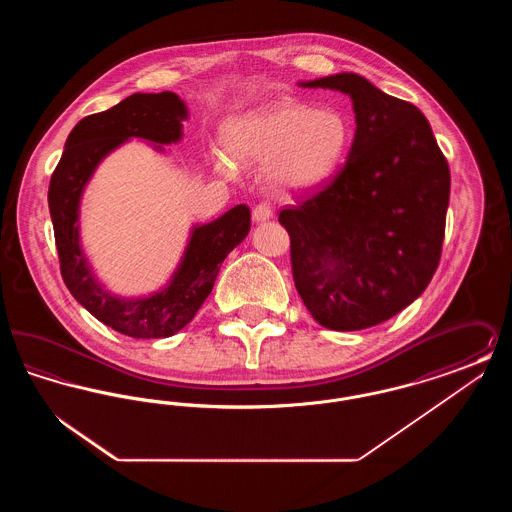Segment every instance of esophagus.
<instances>
[{"label": "esophagus", "instance_id": "obj_1", "mask_svg": "<svg viewBox=\"0 0 512 512\" xmlns=\"http://www.w3.org/2000/svg\"><path fill=\"white\" fill-rule=\"evenodd\" d=\"M268 219H272V209L268 207L267 203H261L253 209V220L255 222H265Z\"/></svg>", "mask_w": 512, "mask_h": 512}]
</instances>
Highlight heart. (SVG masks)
Segmentation results:
<instances>
[{
	"mask_svg": "<svg viewBox=\"0 0 512 512\" xmlns=\"http://www.w3.org/2000/svg\"><path fill=\"white\" fill-rule=\"evenodd\" d=\"M222 144L238 165H267L265 176L280 192H307L340 167L351 124L336 109H311L293 99H278L232 117L222 128ZM222 174H232L217 159Z\"/></svg>",
	"mask_w": 512,
	"mask_h": 512,
	"instance_id": "1",
	"label": "heart"
}]
</instances>
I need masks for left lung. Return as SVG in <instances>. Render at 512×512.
Wrapping results in <instances>:
<instances>
[{
    "label": "left lung",
    "instance_id": "obj_1",
    "mask_svg": "<svg viewBox=\"0 0 512 512\" xmlns=\"http://www.w3.org/2000/svg\"><path fill=\"white\" fill-rule=\"evenodd\" d=\"M299 86L347 94L357 130L334 180L280 211L293 282L320 326L363 330L395 317L430 284L445 236L449 165L418 107L363 76Z\"/></svg>",
    "mask_w": 512,
    "mask_h": 512
}]
</instances>
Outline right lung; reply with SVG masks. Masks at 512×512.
<instances>
[{"label": "right lung", "instance_id": "add662e5", "mask_svg": "<svg viewBox=\"0 0 512 512\" xmlns=\"http://www.w3.org/2000/svg\"><path fill=\"white\" fill-rule=\"evenodd\" d=\"M186 103L172 92L134 94L115 107L84 117L65 142L49 182V215L63 280L74 299L99 322L130 338H169L182 330L213 290L226 255L242 244L251 213L236 205L209 224H195L178 268L165 288L147 297H119L105 290L80 247V199L99 163L130 138L163 146L182 138Z\"/></svg>", "mask_w": 512, "mask_h": 512}]
</instances>
